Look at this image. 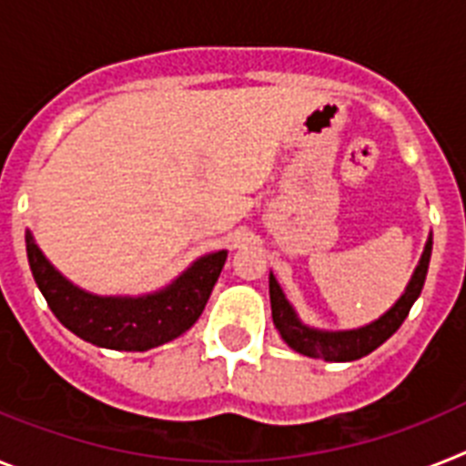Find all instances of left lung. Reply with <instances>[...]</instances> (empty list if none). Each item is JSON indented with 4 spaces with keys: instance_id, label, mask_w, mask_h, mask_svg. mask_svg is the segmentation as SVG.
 <instances>
[{
    "instance_id": "1",
    "label": "left lung",
    "mask_w": 466,
    "mask_h": 466,
    "mask_svg": "<svg viewBox=\"0 0 466 466\" xmlns=\"http://www.w3.org/2000/svg\"><path fill=\"white\" fill-rule=\"evenodd\" d=\"M431 246L433 237L429 234V241L424 246V253L420 258V265L414 268V275L410 284L405 287V293L396 300V306L386 310L384 315L374 322L360 327V329H346V331H322L315 327H308L299 319L293 306L287 300L284 291H281L279 281L269 272V303H272V322H275L277 331L281 339L300 355L308 358L327 360V362H350V360H360L377 350L386 339L396 334L400 329V324L408 318L410 308L417 299H420L421 287H424L426 269H429V260H431Z\"/></svg>"
}]
</instances>
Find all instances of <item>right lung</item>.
Segmentation results:
<instances>
[{
  "mask_svg": "<svg viewBox=\"0 0 466 466\" xmlns=\"http://www.w3.org/2000/svg\"><path fill=\"white\" fill-rule=\"evenodd\" d=\"M27 263L35 284L56 319L82 341L111 350H148L185 334L201 318L227 251L191 263L173 284L147 296H96L66 279L25 232Z\"/></svg>",
  "mask_w": 466,
  "mask_h": 466,
  "instance_id": "add662e5",
  "label": "right lung"
}]
</instances>
